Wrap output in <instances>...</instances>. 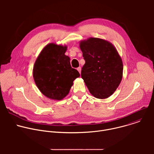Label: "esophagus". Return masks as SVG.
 Wrapping results in <instances>:
<instances>
[{
	"label": "esophagus",
	"instance_id": "34e87169",
	"mask_svg": "<svg viewBox=\"0 0 154 154\" xmlns=\"http://www.w3.org/2000/svg\"><path fill=\"white\" fill-rule=\"evenodd\" d=\"M77 71L79 72V73L80 74L81 73V68L80 67H79L78 68H77Z\"/></svg>",
	"mask_w": 154,
	"mask_h": 154
}]
</instances>
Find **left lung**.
Returning <instances> with one entry per match:
<instances>
[{
	"label": "left lung",
	"instance_id": "1",
	"mask_svg": "<svg viewBox=\"0 0 154 154\" xmlns=\"http://www.w3.org/2000/svg\"><path fill=\"white\" fill-rule=\"evenodd\" d=\"M85 63L81 76L90 93L104 99L119 86L123 74L122 60L112 43L98 38H89L79 43Z\"/></svg>",
	"mask_w": 154,
	"mask_h": 154
}]
</instances>
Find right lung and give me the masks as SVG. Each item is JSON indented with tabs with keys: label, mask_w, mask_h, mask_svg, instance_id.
I'll return each instance as SVG.
<instances>
[{
	"label": "right lung",
	"mask_w": 154,
	"mask_h": 154,
	"mask_svg": "<svg viewBox=\"0 0 154 154\" xmlns=\"http://www.w3.org/2000/svg\"><path fill=\"white\" fill-rule=\"evenodd\" d=\"M67 46L52 42L47 45L38 56L33 69V77L41 93L49 99L62 100L66 96L74 80L80 77L72 68L70 58L64 54Z\"/></svg>",
	"instance_id": "add662e5"
}]
</instances>
